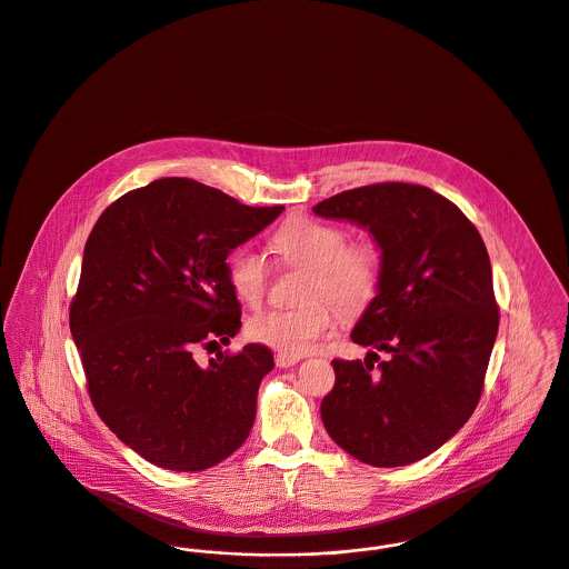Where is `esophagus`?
<instances>
[{
  "label": "esophagus",
  "mask_w": 569,
  "mask_h": 569,
  "mask_svg": "<svg viewBox=\"0 0 569 569\" xmlns=\"http://www.w3.org/2000/svg\"><path fill=\"white\" fill-rule=\"evenodd\" d=\"M302 360V356H289V353H276V367L280 369H289L293 365H298Z\"/></svg>",
  "instance_id": "esophagus-1"
}]
</instances>
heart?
<instances>
[{
	"label": "heart",
	"instance_id": "b5f03b06",
	"mask_svg": "<svg viewBox=\"0 0 569 569\" xmlns=\"http://www.w3.org/2000/svg\"><path fill=\"white\" fill-rule=\"evenodd\" d=\"M273 250L293 266L308 269L303 280L306 302L296 308H271L248 321L257 342L289 356H302L326 339L337 326V303L345 315L360 312L373 300L381 259L371 241H347L341 227L298 216L271 237ZM228 280L234 296L259 306L267 291L266 259L254 250H237L228 261Z\"/></svg>",
	"mask_w": 569,
	"mask_h": 569
}]
</instances>
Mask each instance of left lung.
<instances>
[{"mask_svg": "<svg viewBox=\"0 0 569 569\" xmlns=\"http://www.w3.org/2000/svg\"><path fill=\"white\" fill-rule=\"evenodd\" d=\"M312 211L369 230L381 259L378 296L351 330L371 349L365 362L332 360L326 431L365 463H415L453 438L483 390L498 332L486 243L451 200L412 183L342 191Z\"/></svg>", "mask_w": 569, "mask_h": 569, "instance_id": "left-lung-1", "label": "left lung"}]
</instances>
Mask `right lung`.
Segmentation results:
<instances>
[{
  "mask_svg": "<svg viewBox=\"0 0 569 569\" xmlns=\"http://www.w3.org/2000/svg\"><path fill=\"white\" fill-rule=\"evenodd\" d=\"M282 209L170 177L120 196L86 241L71 335L88 392L116 438L159 468L207 470L250 436L271 351L250 342L202 367L193 349L239 332L228 254Z\"/></svg>",
  "mask_w": 569,
  "mask_h": 569,
  "instance_id": "right-lung-1",
  "label": "right lung"
}]
</instances>
